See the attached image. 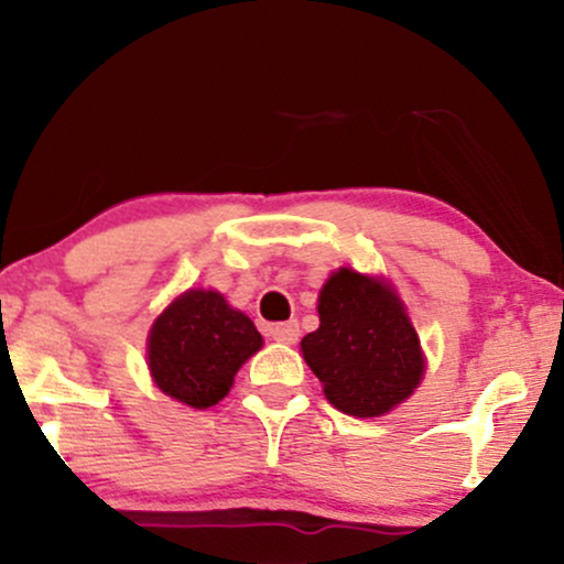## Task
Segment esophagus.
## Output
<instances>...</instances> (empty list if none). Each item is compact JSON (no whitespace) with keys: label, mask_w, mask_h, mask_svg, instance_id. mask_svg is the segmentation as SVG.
Listing matches in <instances>:
<instances>
[{"label":"esophagus","mask_w":564,"mask_h":564,"mask_svg":"<svg viewBox=\"0 0 564 564\" xmlns=\"http://www.w3.org/2000/svg\"><path fill=\"white\" fill-rule=\"evenodd\" d=\"M270 334H273V339L281 341V345H294V341L300 339V323L296 321L275 323V326L270 328Z\"/></svg>","instance_id":"obj_1"}]
</instances>
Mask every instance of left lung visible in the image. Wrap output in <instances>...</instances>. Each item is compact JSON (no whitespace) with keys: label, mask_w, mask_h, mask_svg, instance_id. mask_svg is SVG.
<instances>
[{"label":"left lung","mask_w":564,"mask_h":564,"mask_svg":"<svg viewBox=\"0 0 564 564\" xmlns=\"http://www.w3.org/2000/svg\"><path fill=\"white\" fill-rule=\"evenodd\" d=\"M318 315L302 352L334 408L371 419L416 390L424 373L419 336L387 283L341 268L321 291Z\"/></svg>","instance_id":"obj_1"}]
</instances>
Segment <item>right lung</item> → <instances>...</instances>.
<instances>
[{
    "instance_id": "1",
    "label": "right lung",
    "mask_w": 564,
    "mask_h": 564,
    "mask_svg": "<svg viewBox=\"0 0 564 564\" xmlns=\"http://www.w3.org/2000/svg\"><path fill=\"white\" fill-rule=\"evenodd\" d=\"M262 336L217 291H187L153 323L148 366L159 390L193 408L217 405Z\"/></svg>"
}]
</instances>
